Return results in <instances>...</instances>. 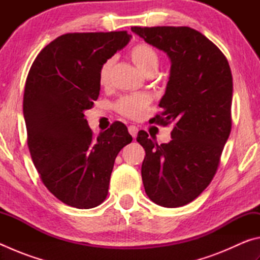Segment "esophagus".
<instances>
[{"label":"esophagus","mask_w":260,"mask_h":260,"mask_svg":"<svg viewBox=\"0 0 260 260\" xmlns=\"http://www.w3.org/2000/svg\"><path fill=\"white\" fill-rule=\"evenodd\" d=\"M128 132H129V134L133 136V138H135V136L138 135L139 128L136 126H134V125H131V126H128Z\"/></svg>","instance_id":"34e87169"}]
</instances>
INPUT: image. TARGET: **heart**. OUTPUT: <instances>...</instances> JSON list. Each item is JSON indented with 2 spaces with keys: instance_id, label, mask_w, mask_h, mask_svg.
Returning a JSON list of instances; mask_svg holds the SVG:
<instances>
[{
  "instance_id": "heart-1",
  "label": "heart",
  "mask_w": 260,
  "mask_h": 260,
  "mask_svg": "<svg viewBox=\"0 0 260 260\" xmlns=\"http://www.w3.org/2000/svg\"><path fill=\"white\" fill-rule=\"evenodd\" d=\"M129 57L140 71L144 74H151L159 65V54L152 46L148 43H138L129 51ZM113 67V59L109 58L101 65L99 71V83L107 87L110 83V74ZM151 103V96L146 93H138L122 96L114 104L117 112L132 119H138L146 113Z\"/></svg>"
}]
</instances>
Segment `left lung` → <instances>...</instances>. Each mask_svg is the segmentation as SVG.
<instances>
[{
	"label": "left lung",
	"instance_id": "8db88e82",
	"mask_svg": "<svg viewBox=\"0 0 260 260\" xmlns=\"http://www.w3.org/2000/svg\"><path fill=\"white\" fill-rule=\"evenodd\" d=\"M131 29L172 61L161 111L151 119L173 125L172 141L158 144L144 131L136 140L146 150L141 173L149 199L179 208L197 199L217 173L232 129L231 68L212 41L187 26Z\"/></svg>",
	"mask_w": 260,
	"mask_h": 260
}]
</instances>
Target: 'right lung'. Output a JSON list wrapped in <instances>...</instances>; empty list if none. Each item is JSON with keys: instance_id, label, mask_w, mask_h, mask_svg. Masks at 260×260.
Returning a JSON list of instances; mask_svg holds the SVG:
<instances>
[{"instance_id": "obj_1", "label": "right lung", "mask_w": 260, "mask_h": 260, "mask_svg": "<svg viewBox=\"0 0 260 260\" xmlns=\"http://www.w3.org/2000/svg\"><path fill=\"white\" fill-rule=\"evenodd\" d=\"M129 39L127 30L63 34L39 52L26 78L23 111L33 164L48 190L73 208L103 203L116 157L133 140L120 121L95 136L83 113L99 99L101 65Z\"/></svg>"}]
</instances>
